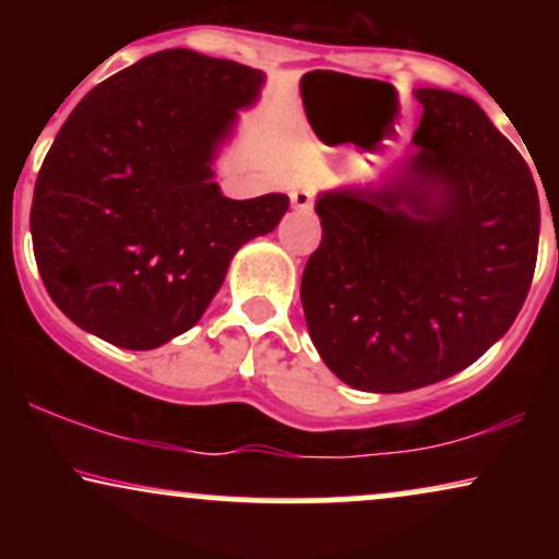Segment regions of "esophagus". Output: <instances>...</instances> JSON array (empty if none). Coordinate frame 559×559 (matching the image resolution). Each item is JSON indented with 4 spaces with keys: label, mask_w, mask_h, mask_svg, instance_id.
Instances as JSON below:
<instances>
[{
    "label": "esophagus",
    "mask_w": 559,
    "mask_h": 559,
    "mask_svg": "<svg viewBox=\"0 0 559 559\" xmlns=\"http://www.w3.org/2000/svg\"><path fill=\"white\" fill-rule=\"evenodd\" d=\"M292 207L301 210V213H310L312 210V194L307 189H294L292 191Z\"/></svg>",
    "instance_id": "obj_1"
}]
</instances>
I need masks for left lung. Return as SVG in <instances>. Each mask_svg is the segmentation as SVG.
Here are the masks:
<instances>
[{
	"label": "left lung",
	"mask_w": 559,
	"mask_h": 559,
	"mask_svg": "<svg viewBox=\"0 0 559 559\" xmlns=\"http://www.w3.org/2000/svg\"><path fill=\"white\" fill-rule=\"evenodd\" d=\"M413 150L381 183L320 191L301 273L307 331L352 389L460 373L515 323L536 267L534 176L471 96L415 88Z\"/></svg>",
	"instance_id": "left-lung-1"
}]
</instances>
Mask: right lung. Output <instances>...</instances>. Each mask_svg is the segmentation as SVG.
I'll return each instance as SVG.
<instances>
[{
    "label": "right lung",
    "mask_w": 559,
    "mask_h": 559,
    "mask_svg": "<svg viewBox=\"0 0 559 559\" xmlns=\"http://www.w3.org/2000/svg\"><path fill=\"white\" fill-rule=\"evenodd\" d=\"M265 73L165 49L102 81L36 178L31 236L49 297L83 331L157 349L199 323L234 254L271 234L286 194L228 199L215 163Z\"/></svg>",
    "instance_id": "add662e5"
}]
</instances>
